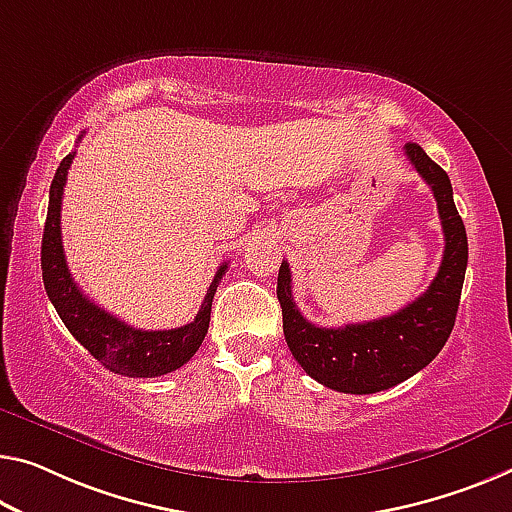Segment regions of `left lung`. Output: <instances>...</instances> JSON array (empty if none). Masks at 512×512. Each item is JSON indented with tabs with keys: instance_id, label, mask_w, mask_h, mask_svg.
<instances>
[{
	"instance_id": "8db88e82",
	"label": "left lung",
	"mask_w": 512,
	"mask_h": 512,
	"mask_svg": "<svg viewBox=\"0 0 512 512\" xmlns=\"http://www.w3.org/2000/svg\"><path fill=\"white\" fill-rule=\"evenodd\" d=\"M405 155L437 201L444 229V256L426 293L393 316L345 327H318L293 302V279L283 261L277 297L283 334L306 375L343 393H375L396 387L426 368L451 336L467 272V231L453 203L446 171L432 162L419 144H407Z\"/></svg>"
}]
</instances>
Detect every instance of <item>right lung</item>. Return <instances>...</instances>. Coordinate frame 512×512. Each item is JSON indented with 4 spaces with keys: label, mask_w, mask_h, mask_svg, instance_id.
Returning <instances> with one entry per match:
<instances>
[{
    "label": "right lung",
    "mask_w": 512,
    "mask_h": 512,
    "mask_svg": "<svg viewBox=\"0 0 512 512\" xmlns=\"http://www.w3.org/2000/svg\"><path fill=\"white\" fill-rule=\"evenodd\" d=\"M82 139V137H80ZM75 153L61 160L50 185V203L41 245V270L45 293L64 320L68 332L96 357L102 366L123 377H160L176 371L201 348L210 325V306L229 263L219 265L206 300L192 322L176 329H135L86 297L70 277L61 245V196Z\"/></svg>",
    "instance_id": "obj_1"
}]
</instances>
